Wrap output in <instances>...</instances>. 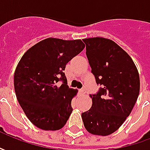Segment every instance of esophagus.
Here are the masks:
<instances>
[{"label":"esophagus","mask_w":150,"mask_h":150,"mask_svg":"<svg viewBox=\"0 0 150 150\" xmlns=\"http://www.w3.org/2000/svg\"><path fill=\"white\" fill-rule=\"evenodd\" d=\"M79 93H80L81 94H84V93H85V89H84V88L79 89Z\"/></svg>","instance_id":"1"}]
</instances>
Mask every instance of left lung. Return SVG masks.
I'll list each match as a JSON object with an SVG mask.
<instances>
[{"instance_id": "1", "label": "left lung", "mask_w": 150, "mask_h": 150, "mask_svg": "<svg viewBox=\"0 0 150 150\" xmlns=\"http://www.w3.org/2000/svg\"><path fill=\"white\" fill-rule=\"evenodd\" d=\"M86 55L97 84L93 104L82 113L85 129L94 135L114 133L130 114L139 94L140 81L135 64L118 44L103 38H86Z\"/></svg>"}]
</instances>
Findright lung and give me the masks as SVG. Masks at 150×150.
Masks as SVG:
<instances>
[{"label": "right lung", "instance_id": "right-lung-1", "mask_svg": "<svg viewBox=\"0 0 150 150\" xmlns=\"http://www.w3.org/2000/svg\"><path fill=\"white\" fill-rule=\"evenodd\" d=\"M85 47L80 40L44 39L21 57L14 73L16 98L28 119L43 130L61 129L72 112L78 91L67 85L66 64ZM62 80L63 84L56 83Z\"/></svg>", "mask_w": 150, "mask_h": 150}]
</instances>
